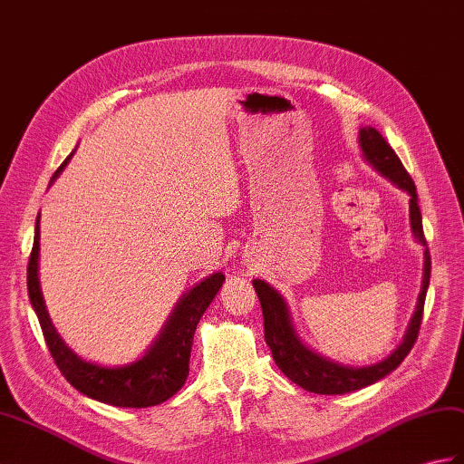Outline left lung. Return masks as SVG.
I'll use <instances>...</instances> for the list:
<instances>
[{"label":"left lung","instance_id":"8db88e82","mask_svg":"<svg viewBox=\"0 0 464 464\" xmlns=\"http://www.w3.org/2000/svg\"><path fill=\"white\" fill-rule=\"evenodd\" d=\"M360 146H362L363 158L368 160L370 164L380 171V174H383L387 179H392L395 186H400L409 193V196H411V203H409L411 229H413V235L419 239V243H423L427 246L425 235H423L421 209H419V203H417L415 183L411 176L407 174L401 160L397 158L393 148L385 142V138L375 130V128H370V126L362 128L360 130ZM429 278H430V255H429V249H425L423 288H421V295H419L417 310L405 334V340L401 346L390 355V358L375 365H368V368H348V365L334 363L330 360L320 358L318 353L310 352L295 334V328L290 324V318H288L286 304L281 298V295H278L275 288L268 286L265 281H258L256 278V281H253V286L263 306L265 340L273 352V360L276 362L278 370H281L290 382H295L296 385L303 387V390L320 393V395L350 393L385 378L387 373H392L397 365L405 360V355L415 346L419 328H421V320H423V306H425V296L429 288Z\"/></svg>","mask_w":464,"mask_h":464}]
</instances>
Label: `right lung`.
<instances>
[{"instance_id": "add662e5", "label": "right lung", "mask_w": 464, "mask_h": 464, "mask_svg": "<svg viewBox=\"0 0 464 464\" xmlns=\"http://www.w3.org/2000/svg\"><path fill=\"white\" fill-rule=\"evenodd\" d=\"M72 156V154H71ZM71 156L63 161L55 171V179L59 171L67 166ZM37 256H39V219L35 225V241L27 263V290L29 300L34 304L39 324L43 330V338L55 360L57 368L64 375L74 390H79L86 397L96 401L109 403L114 407H152L164 403L171 395L179 392L186 383L189 373V355L193 334H196L198 322L208 310L215 295L225 281L223 273H215L206 281L193 286L183 296L174 314L168 320L164 332L152 348L148 350L142 360H138L124 368H102L91 362L81 360L77 353L64 346L59 338L55 326L51 324L45 303H43L39 278H37Z\"/></svg>"}]
</instances>
